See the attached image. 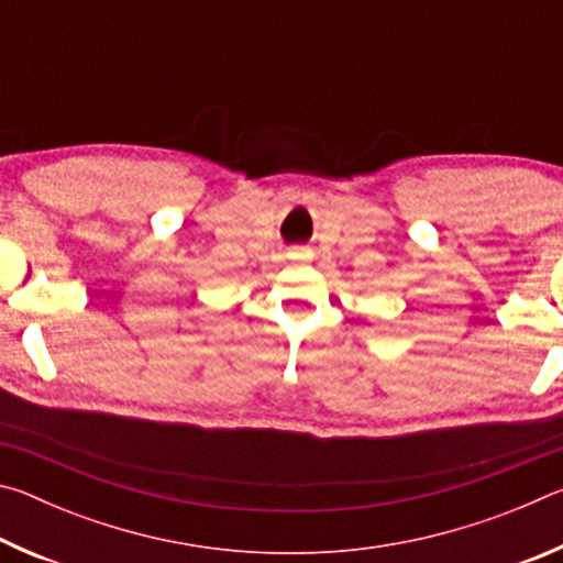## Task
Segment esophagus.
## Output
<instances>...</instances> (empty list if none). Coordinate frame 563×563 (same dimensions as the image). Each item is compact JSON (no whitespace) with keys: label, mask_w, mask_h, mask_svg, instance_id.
I'll use <instances>...</instances> for the list:
<instances>
[{"label":"esophagus","mask_w":563,"mask_h":563,"mask_svg":"<svg viewBox=\"0 0 563 563\" xmlns=\"http://www.w3.org/2000/svg\"><path fill=\"white\" fill-rule=\"evenodd\" d=\"M290 255H292V258L305 261V258H310V251H305V247H298V251H292Z\"/></svg>","instance_id":"obj_1"}]
</instances>
